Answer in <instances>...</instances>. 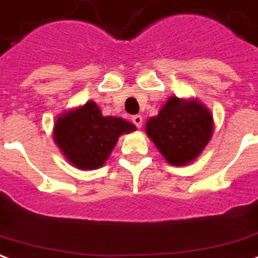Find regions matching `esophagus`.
Segmentation results:
<instances>
[{"instance_id":"obj_1","label":"esophagus","mask_w":258,"mask_h":258,"mask_svg":"<svg viewBox=\"0 0 258 258\" xmlns=\"http://www.w3.org/2000/svg\"><path fill=\"white\" fill-rule=\"evenodd\" d=\"M133 123H134L138 128H141V127H142V123H144V117H142L141 114H135V116H133Z\"/></svg>"}]
</instances>
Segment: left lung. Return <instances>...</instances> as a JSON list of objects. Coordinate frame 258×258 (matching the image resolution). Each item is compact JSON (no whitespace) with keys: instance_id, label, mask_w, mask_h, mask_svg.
Here are the masks:
<instances>
[{"instance_id":"8db88e82","label":"left lung","mask_w":258,"mask_h":258,"mask_svg":"<svg viewBox=\"0 0 258 258\" xmlns=\"http://www.w3.org/2000/svg\"><path fill=\"white\" fill-rule=\"evenodd\" d=\"M213 119L198 101L171 97L146 123V134L172 165L194 161L211 141Z\"/></svg>"}]
</instances>
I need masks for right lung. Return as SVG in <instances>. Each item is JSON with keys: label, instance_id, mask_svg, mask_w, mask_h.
Instances as JSON below:
<instances>
[{"label": "right lung", "instance_id": "obj_1", "mask_svg": "<svg viewBox=\"0 0 258 258\" xmlns=\"http://www.w3.org/2000/svg\"><path fill=\"white\" fill-rule=\"evenodd\" d=\"M134 124L120 117L102 116L94 101L62 114L54 124V142L79 169L102 167L121 134L134 131Z\"/></svg>", "mask_w": 258, "mask_h": 258}]
</instances>
